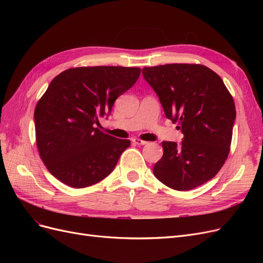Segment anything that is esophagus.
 Returning a JSON list of instances; mask_svg holds the SVG:
<instances>
[{
	"label": "esophagus",
	"instance_id": "34e87169",
	"mask_svg": "<svg viewBox=\"0 0 263 263\" xmlns=\"http://www.w3.org/2000/svg\"><path fill=\"white\" fill-rule=\"evenodd\" d=\"M133 142H134L135 145H139V146H144V145L147 144V141L141 140V139H139V138H134V139H133Z\"/></svg>",
	"mask_w": 263,
	"mask_h": 263
}]
</instances>
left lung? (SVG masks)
Returning a JSON list of instances; mask_svg holds the SVG:
<instances>
[{
    "instance_id": "obj_1",
    "label": "left lung",
    "mask_w": 263,
    "mask_h": 263,
    "mask_svg": "<svg viewBox=\"0 0 263 263\" xmlns=\"http://www.w3.org/2000/svg\"><path fill=\"white\" fill-rule=\"evenodd\" d=\"M165 117L178 123L180 144L162 141L155 177L173 190L189 191L216 176L229 154L236 119L233 97L221 78L201 65L171 63L142 69Z\"/></svg>"
}]
</instances>
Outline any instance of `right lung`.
<instances>
[{"label": "right lung", "mask_w": 263, "mask_h": 263, "mask_svg": "<svg viewBox=\"0 0 263 263\" xmlns=\"http://www.w3.org/2000/svg\"><path fill=\"white\" fill-rule=\"evenodd\" d=\"M139 76V68L82 67L63 71L50 82L34 119L39 155L54 178L80 189L114 170L130 141L109 136L97 126Z\"/></svg>", "instance_id": "obj_1"}]
</instances>
